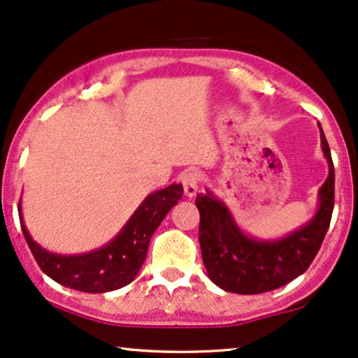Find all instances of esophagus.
<instances>
[{
    "label": "esophagus",
    "instance_id": "esophagus-1",
    "mask_svg": "<svg viewBox=\"0 0 358 358\" xmlns=\"http://www.w3.org/2000/svg\"><path fill=\"white\" fill-rule=\"evenodd\" d=\"M183 188H185V194L188 196V198H193L198 193L201 183H203V175L198 170H189V172H186L183 175Z\"/></svg>",
    "mask_w": 358,
    "mask_h": 358
}]
</instances>
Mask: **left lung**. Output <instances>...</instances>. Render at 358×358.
<instances>
[{"label":"left lung","mask_w":358,"mask_h":358,"mask_svg":"<svg viewBox=\"0 0 358 358\" xmlns=\"http://www.w3.org/2000/svg\"><path fill=\"white\" fill-rule=\"evenodd\" d=\"M321 150L329 175L318 193V210L308 222L284 238L261 240L236 225L227 206L210 191L196 196L199 210V245L209 279L225 292L241 295L279 289L303 274L321 248L334 209V165L323 128Z\"/></svg>","instance_id":"8db88e82"}]
</instances>
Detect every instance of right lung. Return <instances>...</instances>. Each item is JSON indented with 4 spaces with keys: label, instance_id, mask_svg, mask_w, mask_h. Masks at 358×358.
<instances>
[{
    "label": "right lung",
    "instance_id": "obj_1",
    "mask_svg": "<svg viewBox=\"0 0 358 358\" xmlns=\"http://www.w3.org/2000/svg\"><path fill=\"white\" fill-rule=\"evenodd\" d=\"M181 196H183V186L180 183L154 191L141 203L115 238L102 248L83 255L50 253L37 241H34L24 224L21 201H19V219L29 248L40 269L48 278L69 289L87 292V294H103V292L122 289L133 282L148 256L150 236L169 210L181 199Z\"/></svg>",
    "mask_w": 358,
    "mask_h": 358
}]
</instances>
